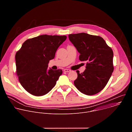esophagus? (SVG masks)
Returning <instances> with one entry per match:
<instances>
[{"mask_svg":"<svg viewBox=\"0 0 132 132\" xmlns=\"http://www.w3.org/2000/svg\"><path fill=\"white\" fill-rule=\"evenodd\" d=\"M64 71L65 72H70L71 70H70V69H65L64 70Z\"/></svg>","mask_w":132,"mask_h":132,"instance_id":"esophagus-1","label":"esophagus"}]
</instances>
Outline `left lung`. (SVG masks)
I'll list each match as a JSON object with an SVG mask.
<instances>
[{"instance_id": "8db88e82", "label": "left lung", "mask_w": 132, "mask_h": 132, "mask_svg": "<svg viewBox=\"0 0 132 132\" xmlns=\"http://www.w3.org/2000/svg\"><path fill=\"white\" fill-rule=\"evenodd\" d=\"M69 40L80 54L79 60L86 62V69L74 81L79 91L92 96L101 91L113 71V53L103 38L85 33L70 34Z\"/></svg>"}]
</instances>
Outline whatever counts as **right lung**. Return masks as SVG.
<instances>
[{"label":"right lung","instance_id":"add662e5","mask_svg":"<svg viewBox=\"0 0 132 132\" xmlns=\"http://www.w3.org/2000/svg\"><path fill=\"white\" fill-rule=\"evenodd\" d=\"M66 38L65 35H39L26 40L16 52L17 76L22 86L31 95H45L55 86L63 71L48 69V64Z\"/></svg>","mask_w":132,"mask_h":132}]
</instances>
